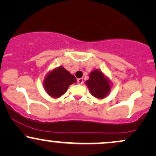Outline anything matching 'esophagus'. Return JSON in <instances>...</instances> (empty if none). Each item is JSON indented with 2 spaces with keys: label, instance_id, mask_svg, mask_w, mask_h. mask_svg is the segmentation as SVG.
<instances>
[{
  "label": "esophagus",
  "instance_id": "esophagus-1",
  "mask_svg": "<svg viewBox=\"0 0 156 156\" xmlns=\"http://www.w3.org/2000/svg\"><path fill=\"white\" fill-rule=\"evenodd\" d=\"M77 82H78V84L81 85V84L83 83V78H78V79L77 80Z\"/></svg>",
  "mask_w": 156,
  "mask_h": 156
}]
</instances>
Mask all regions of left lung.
Listing matches in <instances>:
<instances>
[{"label": "left lung", "mask_w": 156, "mask_h": 156, "mask_svg": "<svg viewBox=\"0 0 156 156\" xmlns=\"http://www.w3.org/2000/svg\"><path fill=\"white\" fill-rule=\"evenodd\" d=\"M86 84L90 90L91 94L99 99L105 98L111 91L109 80L98 69L92 71L89 74V79L86 81Z\"/></svg>", "instance_id": "left-lung-1"}]
</instances>
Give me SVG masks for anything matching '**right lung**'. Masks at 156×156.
<instances>
[{
    "mask_svg": "<svg viewBox=\"0 0 156 156\" xmlns=\"http://www.w3.org/2000/svg\"><path fill=\"white\" fill-rule=\"evenodd\" d=\"M76 81L74 76L63 67H59L48 73L44 78L43 85L50 96L57 98L64 94L68 87Z\"/></svg>",
    "mask_w": 156,
    "mask_h": 156,
    "instance_id": "1",
    "label": "right lung"
}]
</instances>
